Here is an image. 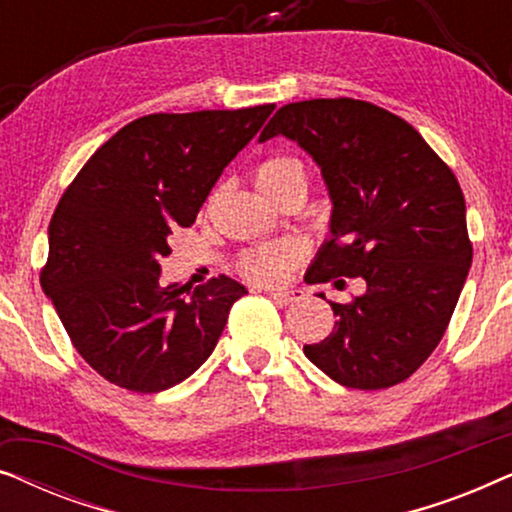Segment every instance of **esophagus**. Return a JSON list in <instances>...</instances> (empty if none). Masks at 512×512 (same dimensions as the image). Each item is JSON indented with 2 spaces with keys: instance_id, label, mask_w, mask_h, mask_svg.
<instances>
[{
  "instance_id": "esophagus-1",
  "label": "esophagus",
  "mask_w": 512,
  "mask_h": 512,
  "mask_svg": "<svg viewBox=\"0 0 512 512\" xmlns=\"http://www.w3.org/2000/svg\"><path fill=\"white\" fill-rule=\"evenodd\" d=\"M268 296L275 300L277 305H289L303 298V291L298 289H268Z\"/></svg>"
}]
</instances>
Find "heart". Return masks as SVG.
<instances>
[{
	"mask_svg": "<svg viewBox=\"0 0 512 512\" xmlns=\"http://www.w3.org/2000/svg\"><path fill=\"white\" fill-rule=\"evenodd\" d=\"M254 179H256V186L261 188L268 198H272V195H277L286 186L307 184V172H305V165L300 163L298 158L272 156V158H265L263 163L256 167ZM300 254H303V247H300V242H293V240L261 244V247L251 249L242 256L240 270L249 279H256V282H263V284H272L284 277V272L298 261Z\"/></svg>",
	"mask_w": 512,
	"mask_h": 512,
	"instance_id": "obj_1",
	"label": "heart"
}]
</instances>
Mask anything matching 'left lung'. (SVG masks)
<instances>
[{
  "label": "left lung",
  "mask_w": 512,
  "mask_h": 512,
  "mask_svg": "<svg viewBox=\"0 0 512 512\" xmlns=\"http://www.w3.org/2000/svg\"><path fill=\"white\" fill-rule=\"evenodd\" d=\"M277 135L310 153L333 202L305 282H366L352 303L328 300L333 333L305 356L342 387H394L438 347L471 268L459 181L410 123L370 102L286 104L258 142Z\"/></svg>",
  "instance_id": "1"
}]
</instances>
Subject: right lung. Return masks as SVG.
I'll list each match as a JSON object with an SVG mask.
<instances>
[{
  "mask_svg": "<svg viewBox=\"0 0 512 512\" xmlns=\"http://www.w3.org/2000/svg\"><path fill=\"white\" fill-rule=\"evenodd\" d=\"M275 104L151 114L118 130L76 174L48 226L41 289L104 380L158 394L214 352L247 289L226 275L191 291L160 282L170 235L193 226L226 165Z\"/></svg>",
  "mask_w": 512,
  "mask_h": 512,
  "instance_id": "add662e5",
  "label": "right lung"
}]
</instances>
